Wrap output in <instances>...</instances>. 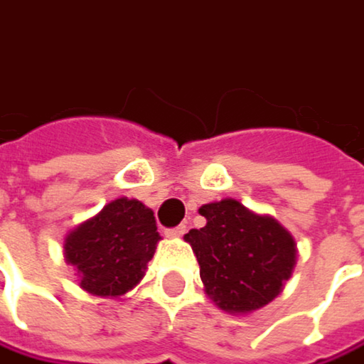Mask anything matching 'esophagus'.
<instances>
[{"label": "esophagus", "instance_id": "34e87169", "mask_svg": "<svg viewBox=\"0 0 364 364\" xmlns=\"http://www.w3.org/2000/svg\"><path fill=\"white\" fill-rule=\"evenodd\" d=\"M185 232H187L185 225L175 226V228H168V230H166V237H168V239H181Z\"/></svg>", "mask_w": 364, "mask_h": 364}]
</instances>
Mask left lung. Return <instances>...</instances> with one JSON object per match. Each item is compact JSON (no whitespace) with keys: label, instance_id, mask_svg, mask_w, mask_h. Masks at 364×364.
<instances>
[{"label":"left lung","instance_id":"left-lung-1","mask_svg":"<svg viewBox=\"0 0 364 364\" xmlns=\"http://www.w3.org/2000/svg\"><path fill=\"white\" fill-rule=\"evenodd\" d=\"M205 226L191 228V245L203 290L218 309L249 315L272 303L296 266V243L269 214H257L241 202L225 198L203 203Z\"/></svg>","mask_w":364,"mask_h":364}]
</instances>
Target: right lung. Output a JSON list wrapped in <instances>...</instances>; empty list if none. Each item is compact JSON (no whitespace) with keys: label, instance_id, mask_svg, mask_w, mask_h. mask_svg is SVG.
<instances>
[{"label":"right lung","instance_id":"right-lung-1","mask_svg":"<svg viewBox=\"0 0 364 364\" xmlns=\"http://www.w3.org/2000/svg\"><path fill=\"white\" fill-rule=\"evenodd\" d=\"M159 241L154 212L138 200L117 198L65 235L63 257L75 267L80 289L98 299H121L141 282Z\"/></svg>","mask_w":364,"mask_h":364}]
</instances>
